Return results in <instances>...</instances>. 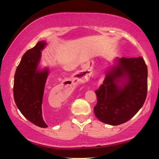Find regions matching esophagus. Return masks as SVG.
Segmentation results:
<instances>
[{
	"mask_svg": "<svg viewBox=\"0 0 159 159\" xmlns=\"http://www.w3.org/2000/svg\"><path fill=\"white\" fill-rule=\"evenodd\" d=\"M84 72H85V70H82L81 73H80V76L79 78H78V80L77 81H81V82H85V81H87L89 79V73H87V74H84V73H83Z\"/></svg>",
	"mask_w": 159,
	"mask_h": 159,
	"instance_id": "1",
	"label": "esophagus"
}]
</instances>
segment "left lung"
Returning <instances> with one entry per match:
<instances>
[{"label": "left lung", "instance_id": "obj_1", "mask_svg": "<svg viewBox=\"0 0 159 159\" xmlns=\"http://www.w3.org/2000/svg\"><path fill=\"white\" fill-rule=\"evenodd\" d=\"M148 70L141 57H116L106 71L103 84L95 91V116L100 121L116 126L128 121L144 103Z\"/></svg>", "mask_w": 159, "mask_h": 159}]
</instances>
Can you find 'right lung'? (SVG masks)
Masks as SVG:
<instances>
[{"mask_svg":"<svg viewBox=\"0 0 159 159\" xmlns=\"http://www.w3.org/2000/svg\"><path fill=\"white\" fill-rule=\"evenodd\" d=\"M46 45L45 40L40 41L23 55L17 67L13 85L14 99L19 110L28 121L42 128L48 127L43 118L42 104L50 70L39 65L41 51Z\"/></svg>","mask_w":159,"mask_h":159,"instance_id":"1","label":"right lung"}]
</instances>
